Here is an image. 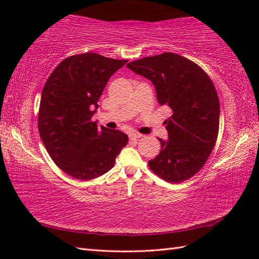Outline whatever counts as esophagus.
Listing matches in <instances>:
<instances>
[{
  "label": "esophagus",
  "instance_id": "1",
  "mask_svg": "<svg viewBox=\"0 0 259 259\" xmlns=\"http://www.w3.org/2000/svg\"><path fill=\"white\" fill-rule=\"evenodd\" d=\"M141 137H144V136H142L141 134H138V133H133V134H130V135H129V138H130V139H133V140H135V139H139V138H141Z\"/></svg>",
  "mask_w": 259,
  "mask_h": 259
}]
</instances>
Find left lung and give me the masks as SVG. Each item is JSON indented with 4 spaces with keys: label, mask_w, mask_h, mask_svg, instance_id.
Wrapping results in <instances>:
<instances>
[{
    "label": "left lung",
    "mask_w": 259,
    "mask_h": 259,
    "mask_svg": "<svg viewBox=\"0 0 259 259\" xmlns=\"http://www.w3.org/2000/svg\"><path fill=\"white\" fill-rule=\"evenodd\" d=\"M149 79L158 102L172 115L164 121L169 140L148 166L158 177L178 184L199 172L214 148L219 131V99L211 79L191 60L172 52L126 64Z\"/></svg>",
    "instance_id": "1"
}]
</instances>
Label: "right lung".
Returning a JSON list of instances; mask_svg holds the SVG:
<instances>
[{"mask_svg":"<svg viewBox=\"0 0 259 259\" xmlns=\"http://www.w3.org/2000/svg\"><path fill=\"white\" fill-rule=\"evenodd\" d=\"M126 61L97 53L75 54L60 62L46 82L38 133L54 163L71 177L90 180L106 174L128 144L125 134L98 128L92 121L110 76Z\"/></svg>","mask_w":259,"mask_h":259,"instance_id":"1","label":"right lung"}]
</instances>
